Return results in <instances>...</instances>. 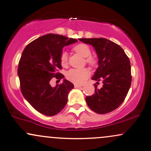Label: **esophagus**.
<instances>
[{
	"mask_svg": "<svg viewBox=\"0 0 151 151\" xmlns=\"http://www.w3.org/2000/svg\"><path fill=\"white\" fill-rule=\"evenodd\" d=\"M82 86H81V85H77V84H75V88H81Z\"/></svg>",
	"mask_w": 151,
	"mask_h": 151,
	"instance_id": "esophagus-1",
	"label": "esophagus"
}]
</instances>
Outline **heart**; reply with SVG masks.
<instances>
[{
    "instance_id": "1",
    "label": "heart",
    "mask_w": 151,
    "mask_h": 151,
    "mask_svg": "<svg viewBox=\"0 0 151 151\" xmlns=\"http://www.w3.org/2000/svg\"><path fill=\"white\" fill-rule=\"evenodd\" d=\"M73 50L81 56L86 57V61L88 64L92 68L97 65V59L95 57L91 56L92 50L90 46L86 44H78L73 47ZM60 63L62 66H67L68 55L66 52H62L60 55ZM90 76V70L86 68L82 69H70L67 72V79L75 84H81Z\"/></svg>"
}]
</instances>
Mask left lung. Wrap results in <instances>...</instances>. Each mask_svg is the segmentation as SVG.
Masks as SVG:
<instances>
[{"instance_id":"left-lung-1","label":"left lung","mask_w":151,"mask_h":151,"mask_svg":"<svg viewBox=\"0 0 151 151\" xmlns=\"http://www.w3.org/2000/svg\"><path fill=\"white\" fill-rule=\"evenodd\" d=\"M79 40L96 50L99 68L92 79L97 81V84L101 81L103 83L101 89L94 84V94L86 98V103L97 114L109 113L123 103L128 94L132 80L130 61L120 46L105 38Z\"/></svg>"}]
</instances>
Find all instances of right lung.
I'll use <instances>...</instances> for the list:
<instances>
[{
  "label": "right lung",
  "instance_id": "1",
  "mask_svg": "<svg viewBox=\"0 0 151 151\" xmlns=\"http://www.w3.org/2000/svg\"><path fill=\"white\" fill-rule=\"evenodd\" d=\"M77 40L57 34H47L29 43L23 50L18 68L20 90L34 109L45 116H52L65 107L68 94L74 85L64 79L55 88L52 78L64 77L58 73L62 69L60 55L65 46Z\"/></svg>",
  "mask_w": 151,
  "mask_h": 151
}]
</instances>
